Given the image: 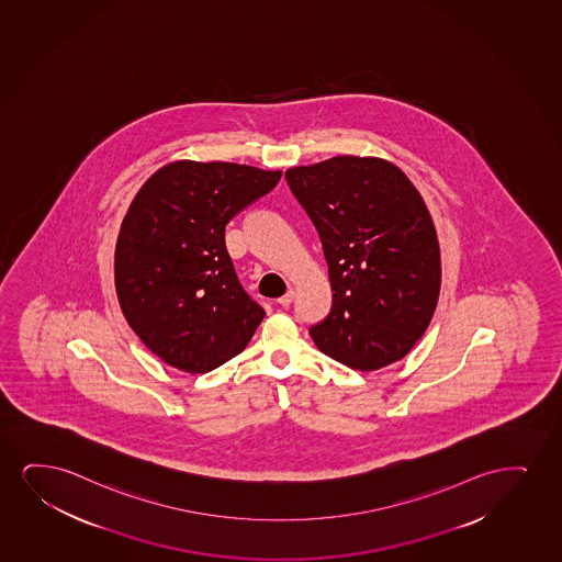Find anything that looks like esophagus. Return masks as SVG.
<instances>
[{"instance_id":"esophagus-1","label":"esophagus","mask_w":562,"mask_h":562,"mask_svg":"<svg viewBox=\"0 0 562 562\" xmlns=\"http://www.w3.org/2000/svg\"><path fill=\"white\" fill-rule=\"evenodd\" d=\"M293 300H295V290H292V288H290V290H288V293H285L284 297H280V300H278V305L290 306L292 305Z\"/></svg>"}]
</instances>
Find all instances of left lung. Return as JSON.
I'll list each match as a JSON object with an SVG mask.
<instances>
[{"instance_id":"8db88e82","label":"left lung","mask_w":562,"mask_h":562,"mask_svg":"<svg viewBox=\"0 0 562 562\" xmlns=\"http://www.w3.org/2000/svg\"><path fill=\"white\" fill-rule=\"evenodd\" d=\"M284 177L328 262L331 308L308 329L318 349L360 372L406 357L440 292L437 233L416 187L393 164L358 156Z\"/></svg>"}]
</instances>
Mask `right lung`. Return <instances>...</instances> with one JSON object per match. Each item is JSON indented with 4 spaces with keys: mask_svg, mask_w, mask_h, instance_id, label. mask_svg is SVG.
Here are the masks:
<instances>
[{
    "mask_svg": "<svg viewBox=\"0 0 562 562\" xmlns=\"http://www.w3.org/2000/svg\"><path fill=\"white\" fill-rule=\"evenodd\" d=\"M280 177L228 161H173L130 205L117 236V300L140 341L177 370L212 372L261 324L265 311L236 277L225 228Z\"/></svg>",
    "mask_w": 562,
    "mask_h": 562,
    "instance_id": "right-lung-1",
    "label": "right lung"
}]
</instances>
